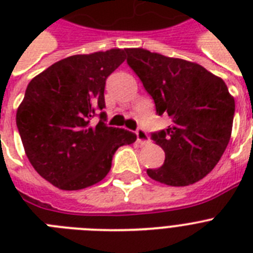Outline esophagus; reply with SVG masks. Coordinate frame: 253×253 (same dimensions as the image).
<instances>
[{"label": "esophagus", "instance_id": "1", "mask_svg": "<svg viewBox=\"0 0 253 253\" xmlns=\"http://www.w3.org/2000/svg\"><path fill=\"white\" fill-rule=\"evenodd\" d=\"M135 134H136V139H138V142L140 144H146V143L150 142V136L147 134V131L142 127H139L138 130L135 131Z\"/></svg>", "mask_w": 253, "mask_h": 253}]
</instances>
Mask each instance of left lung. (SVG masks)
<instances>
[{
    "label": "left lung",
    "instance_id": "8db88e82",
    "mask_svg": "<svg viewBox=\"0 0 253 253\" xmlns=\"http://www.w3.org/2000/svg\"><path fill=\"white\" fill-rule=\"evenodd\" d=\"M127 64L152 97L156 114L170 118L151 139L166 152L155 181L186 186L204 178L222 158L231 136L235 101L224 81L204 67L143 48H127Z\"/></svg>",
    "mask_w": 253,
    "mask_h": 253
}]
</instances>
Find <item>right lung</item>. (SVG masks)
Here are the masks:
<instances>
[{"instance_id":"1","label":"right lung","mask_w":253,"mask_h":253,"mask_svg":"<svg viewBox=\"0 0 253 253\" xmlns=\"http://www.w3.org/2000/svg\"><path fill=\"white\" fill-rule=\"evenodd\" d=\"M126 59V49L75 55L34 77L18 107L17 127L31 166L63 190H79L105 178L131 131L106 126V79ZM94 116L99 123L91 125Z\"/></svg>"}]
</instances>
